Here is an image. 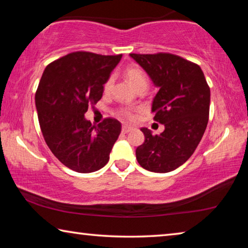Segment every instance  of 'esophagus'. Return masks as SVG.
Listing matches in <instances>:
<instances>
[{
    "mask_svg": "<svg viewBox=\"0 0 248 248\" xmlns=\"http://www.w3.org/2000/svg\"><path fill=\"white\" fill-rule=\"evenodd\" d=\"M132 129H133V128L131 127V125H127V124L123 125V132H124V133H128V132L131 131Z\"/></svg>",
    "mask_w": 248,
    "mask_h": 248,
    "instance_id": "esophagus-1",
    "label": "esophagus"
}]
</instances>
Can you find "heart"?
I'll return each instance as SVG.
<instances>
[{
  "instance_id": "heart-1",
  "label": "heart",
  "mask_w": 248,
  "mask_h": 248,
  "mask_svg": "<svg viewBox=\"0 0 248 248\" xmlns=\"http://www.w3.org/2000/svg\"><path fill=\"white\" fill-rule=\"evenodd\" d=\"M125 78H127L128 81L132 84V85L136 87L142 85V84H146L148 83V78H146V75L144 74L143 71H142L140 68L138 66H129V68L125 70ZM112 84V78H109L106 83L104 85V90L105 91H109L111 87ZM119 115L124 118H128V119H132L134 115H133V109L132 108H121L119 110Z\"/></svg>"
}]
</instances>
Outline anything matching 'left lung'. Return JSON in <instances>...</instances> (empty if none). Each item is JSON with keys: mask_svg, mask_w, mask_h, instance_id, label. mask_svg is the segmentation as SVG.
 Here are the masks:
<instances>
[{"mask_svg": "<svg viewBox=\"0 0 248 248\" xmlns=\"http://www.w3.org/2000/svg\"><path fill=\"white\" fill-rule=\"evenodd\" d=\"M158 87L152 103L154 119L164 124L161 134L148 128L138 146V163L154 173L178 169L195 152L209 119L210 89L199 65L170 53H130Z\"/></svg>", "mask_w": 248, "mask_h": 248, "instance_id": "left-lung-1", "label": "left lung"}]
</instances>
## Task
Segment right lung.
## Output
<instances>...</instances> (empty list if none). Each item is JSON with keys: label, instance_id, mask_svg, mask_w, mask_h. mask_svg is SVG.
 <instances>
[{"label": "right lung", "instance_id": "right-lung-1", "mask_svg": "<svg viewBox=\"0 0 248 248\" xmlns=\"http://www.w3.org/2000/svg\"><path fill=\"white\" fill-rule=\"evenodd\" d=\"M121 58L73 52L47 65L40 78L35 103L45 141L62 164L78 173L106 165L121 132L118 120L107 118L93 125L84 116L102 98Z\"/></svg>", "mask_w": 248, "mask_h": 248}]
</instances>
